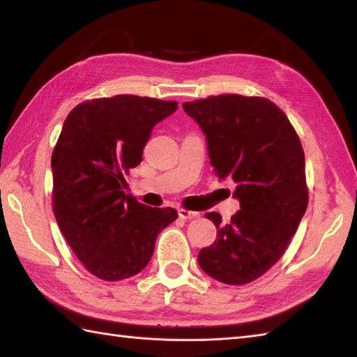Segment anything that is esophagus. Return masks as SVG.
I'll return each mask as SVG.
<instances>
[{"label":"esophagus","instance_id":"1","mask_svg":"<svg viewBox=\"0 0 357 357\" xmlns=\"http://www.w3.org/2000/svg\"><path fill=\"white\" fill-rule=\"evenodd\" d=\"M178 215L181 219H195L199 216V213H196V211H192V210H187V208H179Z\"/></svg>","mask_w":357,"mask_h":357}]
</instances>
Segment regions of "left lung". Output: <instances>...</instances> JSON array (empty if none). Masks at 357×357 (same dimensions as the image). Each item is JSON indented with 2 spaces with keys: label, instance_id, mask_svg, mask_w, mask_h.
<instances>
[{
  "label": "left lung",
  "instance_id": "1",
  "mask_svg": "<svg viewBox=\"0 0 357 357\" xmlns=\"http://www.w3.org/2000/svg\"><path fill=\"white\" fill-rule=\"evenodd\" d=\"M183 109L206 133L218 178L236 184L233 195L241 206L227 224L216 211L206 215L218 234L198 262L222 284L253 282L285 253L308 206L299 136L285 113L262 96H208Z\"/></svg>",
  "mask_w": 357,
  "mask_h": 357
}]
</instances>
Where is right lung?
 <instances>
[{
	"instance_id": "right-lung-1",
	"label": "right lung",
	"mask_w": 357,
	"mask_h": 357,
	"mask_svg": "<svg viewBox=\"0 0 357 357\" xmlns=\"http://www.w3.org/2000/svg\"><path fill=\"white\" fill-rule=\"evenodd\" d=\"M176 101L116 95L78 104L52 153V206L67 244L89 273L123 280L146 267L162 229L178 218L126 195L153 127Z\"/></svg>"
}]
</instances>
